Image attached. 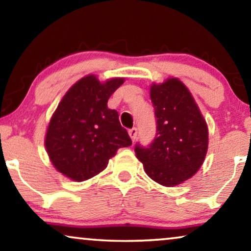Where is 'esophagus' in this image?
Segmentation results:
<instances>
[{
    "mask_svg": "<svg viewBox=\"0 0 251 251\" xmlns=\"http://www.w3.org/2000/svg\"><path fill=\"white\" fill-rule=\"evenodd\" d=\"M129 136L130 138H131L132 142H135L136 138H137V129L136 128H131L129 130Z\"/></svg>",
    "mask_w": 251,
    "mask_h": 251,
    "instance_id": "34e87169",
    "label": "esophagus"
}]
</instances>
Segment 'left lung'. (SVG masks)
Segmentation results:
<instances>
[{
    "label": "left lung",
    "mask_w": 251,
    "mask_h": 251,
    "mask_svg": "<svg viewBox=\"0 0 251 251\" xmlns=\"http://www.w3.org/2000/svg\"><path fill=\"white\" fill-rule=\"evenodd\" d=\"M156 133L149 146L136 144L135 152L146 174L163 186L191 178L203 163L208 126L188 89L169 78L151 87Z\"/></svg>",
    "instance_id": "obj_1"
}]
</instances>
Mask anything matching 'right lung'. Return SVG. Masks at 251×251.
I'll use <instances>...</instances> for the list:
<instances>
[{
    "mask_svg": "<svg viewBox=\"0 0 251 251\" xmlns=\"http://www.w3.org/2000/svg\"><path fill=\"white\" fill-rule=\"evenodd\" d=\"M125 82L116 77L100 83L95 75L77 81L50 120L46 149L54 168L75 181L102 171L121 147L132 144L108 98Z\"/></svg>",
    "mask_w": 251,
    "mask_h": 251,
    "instance_id": "right-lung-1",
    "label": "right lung"
}]
</instances>
